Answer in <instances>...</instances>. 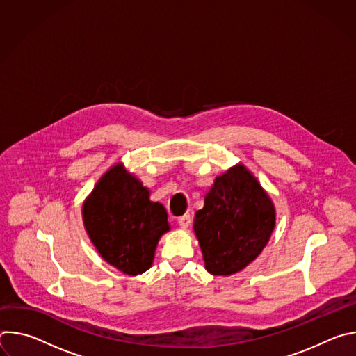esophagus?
Listing matches in <instances>:
<instances>
[{"label":"esophagus","instance_id":"esophagus-1","mask_svg":"<svg viewBox=\"0 0 356 356\" xmlns=\"http://www.w3.org/2000/svg\"><path fill=\"white\" fill-rule=\"evenodd\" d=\"M177 222H179V225H180V228L187 229V228L190 227V224H191V217H190V214H184L183 217H180V218L177 220Z\"/></svg>","mask_w":356,"mask_h":356}]
</instances>
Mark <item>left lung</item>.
<instances>
[{"mask_svg":"<svg viewBox=\"0 0 356 356\" xmlns=\"http://www.w3.org/2000/svg\"><path fill=\"white\" fill-rule=\"evenodd\" d=\"M276 225V209L259 180L242 163L217 176L194 216L193 229L204 268L231 276L255 261Z\"/></svg>","mask_w":356,"mask_h":356,"instance_id":"1","label":"left lung"}]
</instances>
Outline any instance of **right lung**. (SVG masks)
<instances>
[{"label":"right lung","instance_id":"add662e5","mask_svg":"<svg viewBox=\"0 0 356 356\" xmlns=\"http://www.w3.org/2000/svg\"><path fill=\"white\" fill-rule=\"evenodd\" d=\"M81 217L94 248L128 276L145 273L162 235L170 231L166 209L122 162L113 165L86 197Z\"/></svg>","mask_w":356,"mask_h":356}]
</instances>
